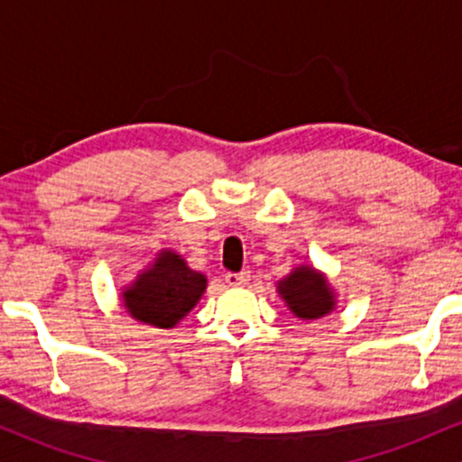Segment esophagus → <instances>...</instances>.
<instances>
[{
	"label": "esophagus",
	"instance_id": "1",
	"mask_svg": "<svg viewBox=\"0 0 462 462\" xmlns=\"http://www.w3.org/2000/svg\"><path fill=\"white\" fill-rule=\"evenodd\" d=\"M249 278H252V273H249V272L226 273V284H230V286H245L249 282Z\"/></svg>",
	"mask_w": 462,
	"mask_h": 462
}]
</instances>
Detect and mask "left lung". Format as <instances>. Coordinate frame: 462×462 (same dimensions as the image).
Wrapping results in <instances>:
<instances>
[{
    "label": "left lung",
    "instance_id": "8db88e82",
    "mask_svg": "<svg viewBox=\"0 0 462 462\" xmlns=\"http://www.w3.org/2000/svg\"><path fill=\"white\" fill-rule=\"evenodd\" d=\"M278 293L300 319H321L334 310L337 295L321 272L309 264H300L278 282Z\"/></svg>",
    "mask_w": 462,
    "mask_h": 462
}]
</instances>
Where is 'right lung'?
Masks as SVG:
<instances>
[{"mask_svg":"<svg viewBox=\"0 0 462 462\" xmlns=\"http://www.w3.org/2000/svg\"><path fill=\"white\" fill-rule=\"evenodd\" d=\"M206 291V275L189 267L180 254L161 249L145 272L121 293L125 310L136 321L173 328L195 309Z\"/></svg>","mask_w":462,"mask_h":462,"instance_id":"1","label":"right lung"}]
</instances>
